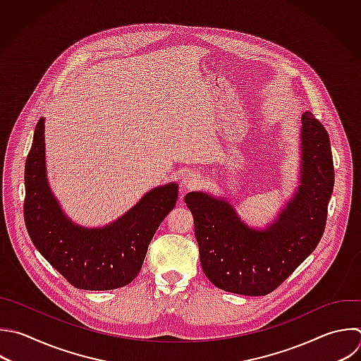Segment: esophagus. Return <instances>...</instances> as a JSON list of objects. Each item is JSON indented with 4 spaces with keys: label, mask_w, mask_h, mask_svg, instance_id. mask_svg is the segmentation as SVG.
I'll use <instances>...</instances> for the list:
<instances>
[{
    "label": "esophagus",
    "mask_w": 361,
    "mask_h": 361,
    "mask_svg": "<svg viewBox=\"0 0 361 361\" xmlns=\"http://www.w3.org/2000/svg\"><path fill=\"white\" fill-rule=\"evenodd\" d=\"M182 185H183L185 189H196V188H199V186L202 185V178H200L199 173L190 171V172H188V173L183 176Z\"/></svg>",
    "instance_id": "34e87169"
}]
</instances>
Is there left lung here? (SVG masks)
<instances>
[{
  "mask_svg": "<svg viewBox=\"0 0 361 361\" xmlns=\"http://www.w3.org/2000/svg\"><path fill=\"white\" fill-rule=\"evenodd\" d=\"M300 121L299 186L265 228L245 224L226 197L207 192L185 196L203 272L226 292L247 296L272 292L322 238L334 185L330 140L310 111Z\"/></svg>",
  "mask_w": 361,
  "mask_h": 361,
  "instance_id": "obj_1",
  "label": "left lung"
}]
</instances>
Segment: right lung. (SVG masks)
Wrapping results in <instances>:
<instances>
[{
  "label": "right lung",
  "instance_id": "1",
  "mask_svg": "<svg viewBox=\"0 0 361 361\" xmlns=\"http://www.w3.org/2000/svg\"><path fill=\"white\" fill-rule=\"evenodd\" d=\"M176 200L178 183L171 182L147 192L110 224L83 227L73 223L51 190L45 118L38 121L25 162V226L37 250L73 286L110 290L128 285L138 275L155 231Z\"/></svg>",
  "mask_w": 361,
  "mask_h": 361
}]
</instances>
